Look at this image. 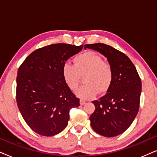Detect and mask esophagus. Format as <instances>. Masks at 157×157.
I'll use <instances>...</instances> for the list:
<instances>
[{
  "label": "esophagus",
  "mask_w": 157,
  "mask_h": 157,
  "mask_svg": "<svg viewBox=\"0 0 157 157\" xmlns=\"http://www.w3.org/2000/svg\"><path fill=\"white\" fill-rule=\"evenodd\" d=\"M86 104V101H83L82 99L80 100V104L81 105V106H83V105H84Z\"/></svg>",
  "instance_id": "obj_1"
}]
</instances>
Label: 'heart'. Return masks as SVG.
<instances>
[{
	"instance_id": "1",
	"label": "heart",
	"mask_w": 157,
	"mask_h": 157,
	"mask_svg": "<svg viewBox=\"0 0 157 157\" xmlns=\"http://www.w3.org/2000/svg\"><path fill=\"white\" fill-rule=\"evenodd\" d=\"M74 66L66 63L62 68L64 81L71 90H76L80 83L81 76H84L85 84L76 91L78 97L90 99L95 97L98 92L108 91L113 79V71L110 65L104 62L99 55L86 51L76 56Z\"/></svg>"
}]
</instances>
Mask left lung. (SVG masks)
<instances>
[{"label":"left lung","mask_w":157,"mask_h":157,"mask_svg":"<svg viewBox=\"0 0 157 157\" xmlns=\"http://www.w3.org/2000/svg\"><path fill=\"white\" fill-rule=\"evenodd\" d=\"M84 48L96 51L108 60L113 79L107 94L92 101L95 111L90 117L96 133L106 137L125 132L138 113L141 81L131 60L121 51L104 44H86Z\"/></svg>","instance_id":"left-lung-1"}]
</instances>
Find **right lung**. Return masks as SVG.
Instances as JSON below:
<instances>
[{"label": "right lung", "instance_id": "add662e5", "mask_svg": "<svg viewBox=\"0 0 157 157\" xmlns=\"http://www.w3.org/2000/svg\"><path fill=\"white\" fill-rule=\"evenodd\" d=\"M82 48L83 45H49L32 52L19 67L17 104L34 132L45 136L59 134L68 125L70 109L80 106L64 81L62 68Z\"/></svg>", "mask_w": 157, "mask_h": 157}]
</instances>
